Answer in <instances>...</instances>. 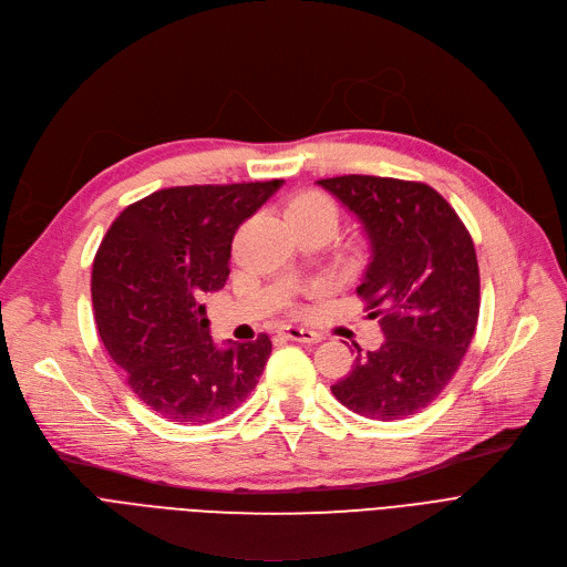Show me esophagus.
Instances as JSON below:
<instances>
[{
    "label": "esophagus",
    "instance_id": "esophagus-1",
    "mask_svg": "<svg viewBox=\"0 0 567 567\" xmlns=\"http://www.w3.org/2000/svg\"><path fill=\"white\" fill-rule=\"evenodd\" d=\"M281 334L288 341H297V343H320L322 341V334H318V331H313V329H305V327H286Z\"/></svg>",
    "mask_w": 567,
    "mask_h": 567
}]
</instances>
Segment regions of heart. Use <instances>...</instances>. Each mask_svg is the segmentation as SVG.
<instances>
[{
	"label": "heart",
	"mask_w": 567,
	"mask_h": 567,
	"mask_svg": "<svg viewBox=\"0 0 567 567\" xmlns=\"http://www.w3.org/2000/svg\"><path fill=\"white\" fill-rule=\"evenodd\" d=\"M288 215H290V219L292 217H311V215H327V217L337 219V206L322 192H305V194H299L288 206Z\"/></svg>",
	"instance_id": "obj_1"
}]
</instances>
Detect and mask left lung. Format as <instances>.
I'll list each match as a JSON object with an SVG mask.
<instances>
[{
	"label": "left lung",
	"instance_id": "left-lung-1",
	"mask_svg": "<svg viewBox=\"0 0 567 567\" xmlns=\"http://www.w3.org/2000/svg\"><path fill=\"white\" fill-rule=\"evenodd\" d=\"M357 215L371 262L357 295L384 341L361 352L331 386L337 401L375 421L405 419L446 389L467 352L481 309L474 240L446 198L425 183L337 176L318 181Z\"/></svg>",
	"mask_w": 567,
	"mask_h": 567
}]
</instances>
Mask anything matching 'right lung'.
<instances>
[{"mask_svg": "<svg viewBox=\"0 0 567 567\" xmlns=\"http://www.w3.org/2000/svg\"><path fill=\"white\" fill-rule=\"evenodd\" d=\"M281 185L157 189L127 206L100 243L91 277L100 339L162 419L210 423L258 384L270 337L219 348L202 297L224 288L233 236Z\"/></svg>", "mask_w": 567, "mask_h": 567, "instance_id": "add662e5", "label": "right lung"}]
</instances>
